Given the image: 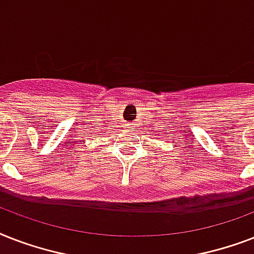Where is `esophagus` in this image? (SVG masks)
<instances>
[{"label":"esophagus","instance_id":"34e87169","mask_svg":"<svg viewBox=\"0 0 254 254\" xmlns=\"http://www.w3.org/2000/svg\"><path fill=\"white\" fill-rule=\"evenodd\" d=\"M134 127V123L129 124V127H131V129H134V127Z\"/></svg>","mask_w":254,"mask_h":254}]
</instances>
